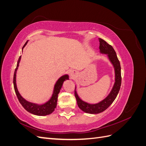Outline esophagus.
Returning a JSON list of instances; mask_svg holds the SVG:
<instances>
[{"instance_id":"1","label":"esophagus","mask_w":146,"mask_h":146,"mask_svg":"<svg viewBox=\"0 0 146 146\" xmlns=\"http://www.w3.org/2000/svg\"><path fill=\"white\" fill-rule=\"evenodd\" d=\"M77 74V72L75 70H71V71L70 72V76L71 77V78H74L76 76Z\"/></svg>"}]
</instances>
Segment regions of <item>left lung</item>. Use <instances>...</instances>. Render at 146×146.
<instances>
[{
  "mask_svg": "<svg viewBox=\"0 0 146 146\" xmlns=\"http://www.w3.org/2000/svg\"><path fill=\"white\" fill-rule=\"evenodd\" d=\"M99 52L100 54H104L107 57L110 62L113 65L114 70V83L111 91L106 98L97 104H90L83 100L78 96L77 87L75 88V97L77 100L78 107L83 111L89 114H98L103 112L107 109L115 100L119 93L121 85V70L120 62L117 58L116 53L111 46L99 38Z\"/></svg>",
  "mask_w": 146,
  "mask_h": 146,
  "instance_id": "left-lung-1",
  "label": "left lung"
}]
</instances>
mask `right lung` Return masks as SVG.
<instances>
[{"label": "right lung", "mask_w": 146, "mask_h": 146, "mask_svg": "<svg viewBox=\"0 0 146 146\" xmlns=\"http://www.w3.org/2000/svg\"><path fill=\"white\" fill-rule=\"evenodd\" d=\"M28 41H27L25 42L22 50H23L24 47L27 45ZM21 59V56H20L18 61H17L16 68L15 70V73H14V77H13V85H14L15 91L16 92V94L17 97V99H18L19 101V102L21 103L22 106H23V107L27 110L28 112L32 113L33 114H35V115L46 116L52 113L56 107L58 96L61 89V87L63 86V82L66 80H69V76L68 74H64L58 79V80L56 82L54 85L51 98L47 102H46V103L43 104H38L30 102H29L27 100H25L24 98H23V97L20 94L18 90H17V88L16 73H17V70L18 69V67L19 66Z\"/></svg>", "instance_id": "obj_1"}]
</instances>
